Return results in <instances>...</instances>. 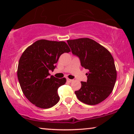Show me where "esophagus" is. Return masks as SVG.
Segmentation results:
<instances>
[{
	"mask_svg": "<svg viewBox=\"0 0 134 134\" xmlns=\"http://www.w3.org/2000/svg\"><path fill=\"white\" fill-rule=\"evenodd\" d=\"M67 80L68 82H71L73 81V79H70L69 78L67 79Z\"/></svg>",
	"mask_w": 134,
	"mask_h": 134,
	"instance_id": "esophagus-1",
	"label": "esophagus"
}]
</instances>
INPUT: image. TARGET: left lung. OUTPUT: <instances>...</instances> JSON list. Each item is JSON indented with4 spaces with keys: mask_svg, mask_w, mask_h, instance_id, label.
Returning <instances> with one entry per match:
<instances>
[{
    "mask_svg": "<svg viewBox=\"0 0 134 134\" xmlns=\"http://www.w3.org/2000/svg\"><path fill=\"white\" fill-rule=\"evenodd\" d=\"M71 52L79 58L81 66L88 70L87 81L75 93L80 101L94 105L104 100L113 90L117 79L114 61L111 53L88 38L67 40Z\"/></svg>",
    "mask_w": 134,
    "mask_h": 134,
    "instance_id": "left-lung-1",
    "label": "left lung"
}]
</instances>
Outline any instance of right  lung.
Wrapping results in <instances>:
<instances>
[{
    "label": "right lung",
    "instance_id": "obj_1",
    "mask_svg": "<svg viewBox=\"0 0 134 134\" xmlns=\"http://www.w3.org/2000/svg\"><path fill=\"white\" fill-rule=\"evenodd\" d=\"M70 52L64 41L40 40L26 48L19 59L17 77L25 97L40 108L53 107L59 100L58 88L66 79L50 76L49 70L64 53Z\"/></svg>",
    "mask_w": 134,
    "mask_h": 134
}]
</instances>
